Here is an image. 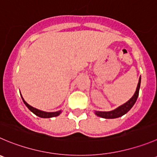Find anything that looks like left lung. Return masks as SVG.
<instances>
[{
	"label": "left lung",
	"mask_w": 157,
	"mask_h": 157,
	"mask_svg": "<svg viewBox=\"0 0 157 157\" xmlns=\"http://www.w3.org/2000/svg\"><path fill=\"white\" fill-rule=\"evenodd\" d=\"M140 83H141V76L139 78V82L137 85L136 89V92L134 93V95H132V98L129 100H128L126 103L122 104L120 106L117 107L115 109L112 110V111L109 112H102V111H95V114L97 116H99V117L104 118V119H116V118H119L120 116H123L126 113H127L129 110L132 109V107L133 106L134 104L136 102L137 98H138L139 95V92H140Z\"/></svg>",
	"instance_id": "8db88e82"
}]
</instances>
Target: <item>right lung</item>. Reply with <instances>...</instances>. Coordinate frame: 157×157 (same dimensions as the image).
I'll return each instance as SVG.
<instances>
[{
    "label": "right lung",
    "instance_id": "right-lung-1",
    "mask_svg": "<svg viewBox=\"0 0 157 157\" xmlns=\"http://www.w3.org/2000/svg\"><path fill=\"white\" fill-rule=\"evenodd\" d=\"M21 94V93H20ZM22 98V100H23L24 103L25 104L27 107L28 108V109L30 110L31 112H32L35 115H36L37 116L41 118H52V117H55V116H58L62 113V110H59V111L57 112H44V111H41V110L38 109L36 108H34L33 106L30 105L29 104L27 103L25 101L24 98L22 97V95H21Z\"/></svg>",
    "mask_w": 157,
    "mask_h": 157
}]
</instances>
